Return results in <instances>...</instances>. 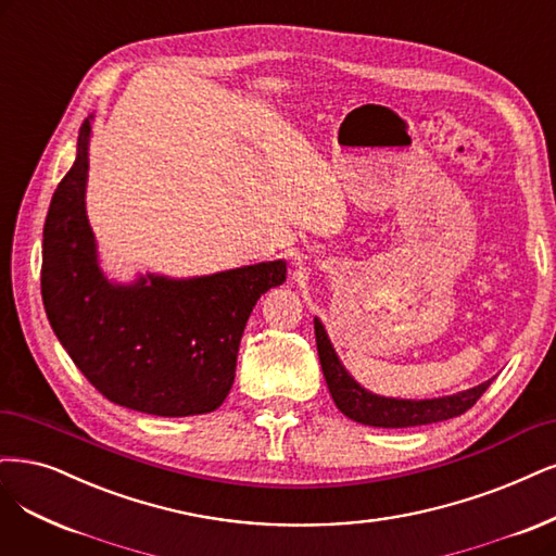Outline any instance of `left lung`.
Here are the masks:
<instances>
[{
  "mask_svg": "<svg viewBox=\"0 0 556 556\" xmlns=\"http://www.w3.org/2000/svg\"><path fill=\"white\" fill-rule=\"evenodd\" d=\"M315 338L324 379L331 391L336 407L356 424L372 428H414L439 424L465 414L476 405V400L485 393L492 379L483 381L473 389L444 395V397H426V400H405V397H387L363 389L358 381L342 366L327 329L315 317Z\"/></svg>",
  "mask_w": 556,
  "mask_h": 556,
  "instance_id": "left-lung-1",
  "label": "left lung"
}]
</instances>
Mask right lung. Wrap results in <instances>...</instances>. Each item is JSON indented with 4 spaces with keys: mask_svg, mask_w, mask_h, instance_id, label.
<instances>
[{
    "mask_svg": "<svg viewBox=\"0 0 556 556\" xmlns=\"http://www.w3.org/2000/svg\"><path fill=\"white\" fill-rule=\"evenodd\" d=\"M93 114L73 167L56 186L43 227L41 294L54 336L114 405L154 416H195L223 405L239 342L257 299L287 278V262L212 276L147 274L110 280L87 218Z\"/></svg>",
    "mask_w": 556,
    "mask_h": 556,
    "instance_id": "obj_1",
    "label": "right lung"
}]
</instances>
